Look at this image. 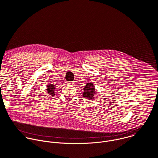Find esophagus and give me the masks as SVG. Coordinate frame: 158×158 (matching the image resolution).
<instances>
[{"label": "esophagus", "mask_w": 158, "mask_h": 158, "mask_svg": "<svg viewBox=\"0 0 158 158\" xmlns=\"http://www.w3.org/2000/svg\"><path fill=\"white\" fill-rule=\"evenodd\" d=\"M66 83H67V84H69V85H72V84H74L73 82H66Z\"/></svg>", "instance_id": "obj_1"}]
</instances>
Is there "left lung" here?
<instances>
[{
  "label": "left lung",
  "instance_id": "obj_1",
  "mask_svg": "<svg viewBox=\"0 0 158 158\" xmlns=\"http://www.w3.org/2000/svg\"><path fill=\"white\" fill-rule=\"evenodd\" d=\"M84 92L82 93L83 97L87 99H93L96 94V89L93 82H87L85 86L84 87Z\"/></svg>",
  "mask_w": 158,
  "mask_h": 158
}]
</instances>
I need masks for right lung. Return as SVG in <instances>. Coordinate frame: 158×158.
<instances>
[{
	"mask_svg": "<svg viewBox=\"0 0 158 158\" xmlns=\"http://www.w3.org/2000/svg\"><path fill=\"white\" fill-rule=\"evenodd\" d=\"M56 89V85L53 84H48L47 85V92L51 96H54L55 95V90Z\"/></svg>",
	"mask_w": 158,
	"mask_h": 158,
	"instance_id": "1",
	"label": "right lung"
}]
</instances>
